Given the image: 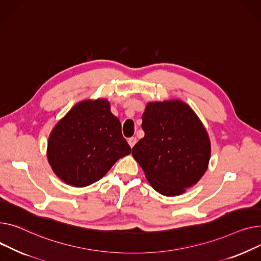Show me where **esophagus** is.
<instances>
[{
    "label": "esophagus",
    "mask_w": 261,
    "mask_h": 261,
    "mask_svg": "<svg viewBox=\"0 0 261 261\" xmlns=\"http://www.w3.org/2000/svg\"><path fill=\"white\" fill-rule=\"evenodd\" d=\"M127 142H128V144H129L130 147H134L135 144L137 143V138H136V137H130V138H128Z\"/></svg>",
    "instance_id": "obj_1"
}]
</instances>
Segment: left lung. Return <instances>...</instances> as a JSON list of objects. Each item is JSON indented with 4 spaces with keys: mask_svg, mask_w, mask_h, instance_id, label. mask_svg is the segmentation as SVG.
Returning a JSON list of instances; mask_svg holds the SVG:
<instances>
[{
    "mask_svg": "<svg viewBox=\"0 0 261 261\" xmlns=\"http://www.w3.org/2000/svg\"><path fill=\"white\" fill-rule=\"evenodd\" d=\"M145 133L133 156L158 193L177 196L200 180L211 156L207 133L191 107L181 101L148 103Z\"/></svg>",
    "mask_w": 261,
    "mask_h": 261,
    "instance_id": "obj_1",
    "label": "left lung"
}]
</instances>
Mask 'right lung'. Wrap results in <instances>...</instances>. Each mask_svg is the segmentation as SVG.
Wrapping results in <instances>:
<instances>
[{"label": "right lung", "mask_w": 261, "mask_h": 261, "mask_svg": "<svg viewBox=\"0 0 261 261\" xmlns=\"http://www.w3.org/2000/svg\"><path fill=\"white\" fill-rule=\"evenodd\" d=\"M130 146L121 123L106 100L83 101L73 106L53 129L47 158L56 175L72 187L100 180Z\"/></svg>", "instance_id": "1"}]
</instances>
